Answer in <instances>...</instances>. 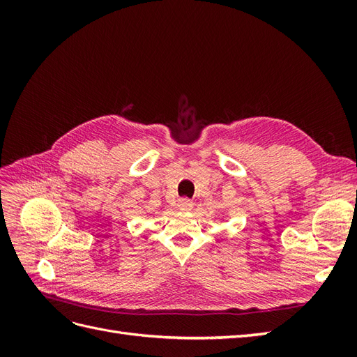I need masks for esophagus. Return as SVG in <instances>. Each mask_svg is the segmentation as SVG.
Segmentation results:
<instances>
[{
	"label": "esophagus",
	"mask_w": 357,
	"mask_h": 357,
	"mask_svg": "<svg viewBox=\"0 0 357 357\" xmlns=\"http://www.w3.org/2000/svg\"><path fill=\"white\" fill-rule=\"evenodd\" d=\"M177 205H178V208L183 211H190L193 208V202L189 198H180Z\"/></svg>",
	"instance_id": "obj_1"
}]
</instances>
